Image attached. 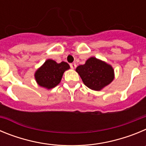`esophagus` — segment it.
<instances>
[{"label":"esophagus","mask_w":146,"mask_h":146,"mask_svg":"<svg viewBox=\"0 0 146 146\" xmlns=\"http://www.w3.org/2000/svg\"><path fill=\"white\" fill-rule=\"evenodd\" d=\"M76 66H77V65H76L75 64H70V67L72 68V69H75Z\"/></svg>","instance_id":"obj_1"}]
</instances>
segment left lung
<instances>
[{
  "instance_id": "1",
  "label": "left lung",
  "mask_w": 146,
  "mask_h": 146,
  "mask_svg": "<svg viewBox=\"0 0 146 146\" xmlns=\"http://www.w3.org/2000/svg\"><path fill=\"white\" fill-rule=\"evenodd\" d=\"M76 71L84 84L94 91H100L114 79L111 66L94 57L88 59L83 65L78 66Z\"/></svg>"
}]
</instances>
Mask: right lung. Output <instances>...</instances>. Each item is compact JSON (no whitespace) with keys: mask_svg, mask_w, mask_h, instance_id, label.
Returning a JSON list of instances; mask_svg holds the SVG:
<instances>
[{"mask_svg":"<svg viewBox=\"0 0 146 146\" xmlns=\"http://www.w3.org/2000/svg\"><path fill=\"white\" fill-rule=\"evenodd\" d=\"M69 68L66 62L57 64L55 60L48 59L35 73V78L40 86L51 89L59 84L64 72Z\"/></svg>","mask_w":146,"mask_h":146,"instance_id":"obj_1","label":"right lung"}]
</instances>
